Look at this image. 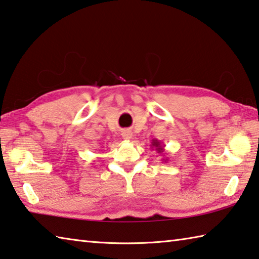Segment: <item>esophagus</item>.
Returning <instances> with one entry per match:
<instances>
[{
	"mask_svg": "<svg viewBox=\"0 0 259 259\" xmlns=\"http://www.w3.org/2000/svg\"><path fill=\"white\" fill-rule=\"evenodd\" d=\"M122 137H123L124 140H130L133 138V133L130 130H123L122 131Z\"/></svg>",
	"mask_w": 259,
	"mask_h": 259,
	"instance_id": "1",
	"label": "esophagus"
}]
</instances>
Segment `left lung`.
Wrapping results in <instances>:
<instances>
[{
  "label": "left lung",
  "mask_w": 259,
  "mask_h": 259,
  "mask_svg": "<svg viewBox=\"0 0 259 259\" xmlns=\"http://www.w3.org/2000/svg\"><path fill=\"white\" fill-rule=\"evenodd\" d=\"M150 147H152V148L155 147V149H156V152L159 153V154H163L164 153V146H163V144L161 142H158V140H155L154 139L153 142H152V145H150ZM163 161L166 162L167 158H165V159L163 158Z\"/></svg>",
  "instance_id": "left-lung-1"
}]
</instances>
